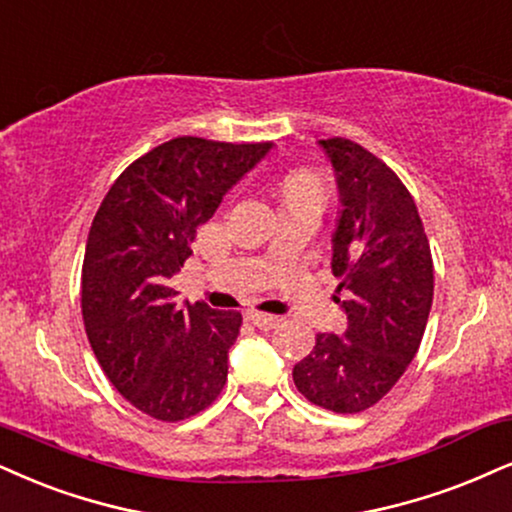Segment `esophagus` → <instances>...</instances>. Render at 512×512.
Returning <instances> with one entry per match:
<instances>
[{
    "mask_svg": "<svg viewBox=\"0 0 512 512\" xmlns=\"http://www.w3.org/2000/svg\"><path fill=\"white\" fill-rule=\"evenodd\" d=\"M246 318L254 323L258 330H273V327H277L282 323V318H277V315H270V313H258V311H251Z\"/></svg>",
    "mask_w": 512,
    "mask_h": 512,
    "instance_id": "1",
    "label": "esophagus"
}]
</instances>
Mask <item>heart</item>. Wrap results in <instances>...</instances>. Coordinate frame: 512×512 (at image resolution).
I'll return each mask as SVG.
<instances>
[{
	"label": "heart",
	"instance_id": "obj_1",
	"mask_svg": "<svg viewBox=\"0 0 512 512\" xmlns=\"http://www.w3.org/2000/svg\"><path fill=\"white\" fill-rule=\"evenodd\" d=\"M282 192H285V201H294V199L325 201L327 185L323 175L315 173V170H294V173H289L285 178Z\"/></svg>",
	"mask_w": 512,
	"mask_h": 512
}]
</instances>
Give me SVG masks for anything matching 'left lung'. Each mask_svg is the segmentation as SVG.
<instances>
[{
	"label": "left lung",
	"mask_w": 512,
	"mask_h": 512,
	"mask_svg": "<svg viewBox=\"0 0 512 512\" xmlns=\"http://www.w3.org/2000/svg\"><path fill=\"white\" fill-rule=\"evenodd\" d=\"M339 189L332 273L342 334H318L294 365L296 389L315 406L361 413L399 382L420 349L434 294L432 251L418 206L387 163L361 144L320 140Z\"/></svg>",
	"instance_id": "obj_1"
}]
</instances>
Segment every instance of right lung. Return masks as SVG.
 Instances as JSON below:
<instances>
[{
    "label": "right lung",
    "instance_id": "add662e5",
    "mask_svg": "<svg viewBox=\"0 0 512 512\" xmlns=\"http://www.w3.org/2000/svg\"><path fill=\"white\" fill-rule=\"evenodd\" d=\"M273 142L175 137L118 175L92 220L82 261V320L113 387L151 418L178 422L225 387L242 313L175 301L197 227Z\"/></svg>",
    "mask_w": 512,
    "mask_h": 512
}]
</instances>
